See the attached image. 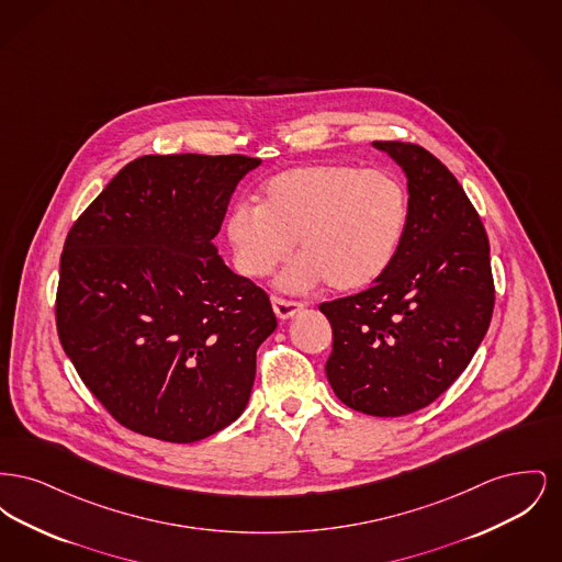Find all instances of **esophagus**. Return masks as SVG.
I'll use <instances>...</instances> for the list:
<instances>
[{
	"label": "esophagus",
	"mask_w": 562,
	"mask_h": 562,
	"mask_svg": "<svg viewBox=\"0 0 562 562\" xmlns=\"http://www.w3.org/2000/svg\"><path fill=\"white\" fill-rule=\"evenodd\" d=\"M271 305H273V312H276V316H278L280 321H289V318H293L296 312L303 310L301 303L286 301V299H280V296H271Z\"/></svg>",
	"instance_id": "1"
}]
</instances>
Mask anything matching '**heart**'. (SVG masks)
I'll use <instances>...</instances> for the list:
<instances>
[{"label":"heart","mask_w":562,"mask_h":562,"mask_svg":"<svg viewBox=\"0 0 562 562\" xmlns=\"http://www.w3.org/2000/svg\"><path fill=\"white\" fill-rule=\"evenodd\" d=\"M261 204L240 202L225 221L234 263L246 278H266L301 252L278 286L289 293L326 284L351 293L376 282L401 252L411 200L398 175L322 161L282 170L261 186Z\"/></svg>","instance_id":"obj_1"}]
</instances>
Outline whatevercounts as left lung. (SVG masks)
<instances>
[{
  "mask_svg": "<svg viewBox=\"0 0 562 562\" xmlns=\"http://www.w3.org/2000/svg\"><path fill=\"white\" fill-rule=\"evenodd\" d=\"M373 147L406 177L408 229L371 289L322 303L333 326L326 376L349 408L401 417L465 371L486 335L495 289L481 216L453 172L413 143Z\"/></svg>",
  "mask_w": 562,
  "mask_h": 562,
  "instance_id": "obj_1",
  "label": "left lung"
}]
</instances>
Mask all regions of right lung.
Listing matches in <instances>:
<instances>
[{"mask_svg": "<svg viewBox=\"0 0 562 562\" xmlns=\"http://www.w3.org/2000/svg\"><path fill=\"white\" fill-rule=\"evenodd\" d=\"M261 160L143 156L74 223L56 328L86 387L122 426L188 445L236 422L276 330L268 294L221 259L232 193Z\"/></svg>", "mask_w": 562, "mask_h": 562, "instance_id": "1", "label": "right lung"}]
</instances>
